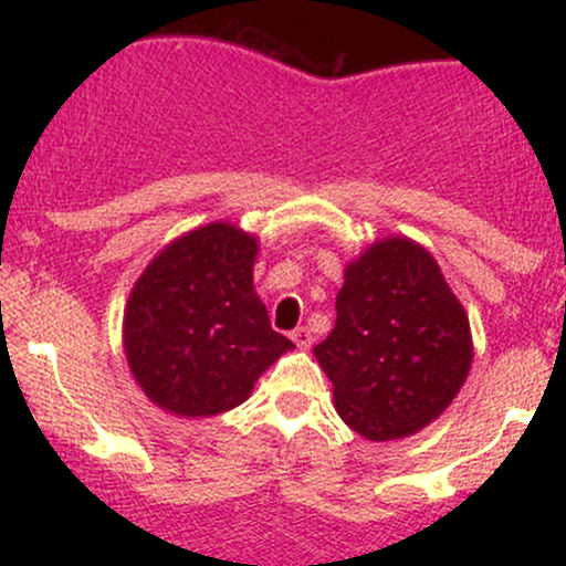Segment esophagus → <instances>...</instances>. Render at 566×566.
Wrapping results in <instances>:
<instances>
[{"mask_svg":"<svg viewBox=\"0 0 566 566\" xmlns=\"http://www.w3.org/2000/svg\"><path fill=\"white\" fill-rule=\"evenodd\" d=\"M292 340H295L297 348H308L314 337H311V333L305 327H297V329H292Z\"/></svg>","mask_w":566,"mask_h":566,"instance_id":"esophagus-1","label":"esophagus"}]
</instances>
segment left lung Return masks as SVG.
I'll list each match as a JSON object with an SVG mask.
<instances>
[{"label": "left lung", "instance_id": "obj_1", "mask_svg": "<svg viewBox=\"0 0 566 566\" xmlns=\"http://www.w3.org/2000/svg\"><path fill=\"white\" fill-rule=\"evenodd\" d=\"M335 311L314 354L348 428L405 439L452 405L473 361L471 327L426 247L407 237L367 247L346 265Z\"/></svg>", "mask_w": 566, "mask_h": 566}]
</instances>
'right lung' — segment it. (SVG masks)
Returning <instances> with one entry per match:
<instances>
[{
  "label": "right lung",
  "instance_id": "obj_1",
  "mask_svg": "<svg viewBox=\"0 0 566 566\" xmlns=\"http://www.w3.org/2000/svg\"><path fill=\"white\" fill-rule=\"evenodd\" d=\"M258 239L207 223L146 265L125 308L129 373L154 405L210 418L242 405L292 340L271 329L252 287Z\"/></svg>",
  "mask_w": 566,
  "mask_h": 566
}]
</instances>
